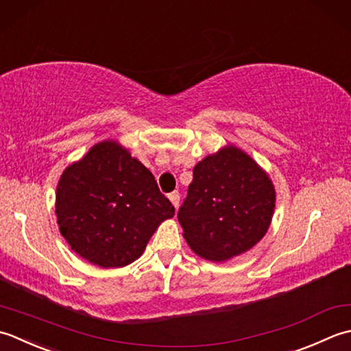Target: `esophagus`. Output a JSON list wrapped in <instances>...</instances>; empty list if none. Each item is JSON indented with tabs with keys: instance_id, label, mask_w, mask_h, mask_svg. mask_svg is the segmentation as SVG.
<instances>
[{
	"instance_id": "obj_1",
	"label": "esophagus",
	"mask_w": 351,
	"mask_h": 351,
	"mask_svg": "<svg viewBox=\"0 0 351 351\" xmlns=\"http://www.w3.org/2000/svg\"><path fill=\"white\" fill-rule=\"evenodd\" d=\"M168 198L171 199V203H173V206L177 209L178 203H180V194H178L177 191H174V192H171V194L168 195Z\"/></svg>"
}]
</instances>
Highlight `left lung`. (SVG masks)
Here are the masks:
<instances>
[{
  "label": "left lung",
  "mask_w": 351,
  "mask_h": 351,
  "mask_svg": "<svg viewBox=\"0 0 351 351\" xmlns=\"http://www.w3.org/2000/svg\"><path fill=\"white\" fill-rule=\"evenodd\" d=\"M274 202L269 177L244 152L227 147L197 163L177 218L189 247L204 259L221 262L263 238Z\"/></svg>",
  "instance_id": "obj_1"
}]
</instances>
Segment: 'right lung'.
Listing matches in <instances>:
<instances>
[{"instance_id":"1","label":"right lung","mask_w":351,"mask_h":351,"mask_svg":"<svg viewBox=\"0 0 351 351\" xmlns=\"http://www.w3.org/2000/svg\"><path fill=\"white\" fill-rule=\"evenodd\" d=\"M174 206L154 176L112 141L68 167L57 184L56 213L71 248L103 268L132 263Z\"/></svg>"}]
</instances>
